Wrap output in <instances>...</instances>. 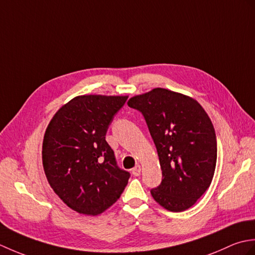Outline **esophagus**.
I'll use <instances>...</instances> for the list:
<instances>
[{
	"instance_id": "obj_1",
	"label": "esophagus",
	"mask_w": 255,
	"mask_h": 255,
	"mask_svg": "<svg viewBox=\"0 0 255 255\" xmlns=\"http://www.w3.org/2000/svg\"><path fill=\"white\" fill-rule=\"evenodd\" d=\"M131 173L134 175V176H139L140 173H141V166H140L139 164H137L136 166L133 167V169L131 170Z\"/></svg>"
}]
</instances>
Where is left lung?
Wrapping results in <instances>:
<instances>
[{"label":"left lung","mask_w":255,"mask_h":255,"mask_svg":"<svg viewBox=\"0 0 255 255\" xmlns=\"http://www.w3.org/2000/svg\"><path fill=\"white\" fill-rule=\"evenodd\" d=\"M128 106L142 114L158 151L162 182L152 197L174 213L192 207L209 187L217 161L208 115L191 97L161 88L131 97Z\"/></svg>","instance_id":"1"}]
</instances>
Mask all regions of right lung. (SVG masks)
Wrapping results in <instances>:
<instances>
[{"label":"right lung","mask_w":255,"mask_h":255,"mask_svg":"<svg viewBox=\"0 0 255 255\" xmlns=\"http://www.w3.org/2000/svg\"><path fill=\"white\" fill-rule=\"evenodd\" d=\"M127 96L83 95L53 116L42 142V165L53 191L80 214H102L121 197L130 173L118 166L105 136Z\"/></svg>","instance_id":"obj_1"}]
</instances>
